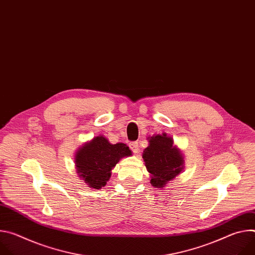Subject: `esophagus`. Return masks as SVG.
<instances>
[{
    "instance_id": "34e87169",
    "label": "esophagus",
    "mask_w": 255,
    "mask_h": 255,
    "mask_svg": "<svg viewBox=\"0 0 255 255\" xmlns=\"http://www.w3.org/2000/svg\"><path fill=\"white\" fill-rule=\"evenodd\" d=\"M129 147L130 149L134 152V153H138L139 152V146H138V143L137 142H131L129 144Z\"/></svg>"
}]
</instances>
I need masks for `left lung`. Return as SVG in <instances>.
<instances>
[{
  "instance_id": "obj_1",
  "label": "left lung",
  "mask_w": 255,
  "mask_h": 255,
  "mask_svg": "<svg viewBox=\"0 0 255 255\" xmlns=\"http://www.w3.org/2000/svg\"><path fill=\"white\" fill-rule=\"evenodd\" d=\"M149 144L143 150L142 158L150 173V184L163 189L185 168V157L166 133L155 134L147 138Z\"/></svg>"
}]
</instances>
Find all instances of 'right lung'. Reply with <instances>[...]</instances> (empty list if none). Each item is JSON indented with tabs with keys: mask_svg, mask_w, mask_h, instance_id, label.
Returning a JSON list of instances; mask_svg holds the SVG:
<instances>
[{
	"mask_svg": "<svg viewBox=\"0 0 255 255\" xmlns=\"http://www.w3.org/2000/svg\"><path fill=\"white\" fill-rule=\"evenodd\" d=\"M132 155L125 143L112 144L99 135L87 141L75 155V164L79 176L91 189L100 190L110 179L112 169L123 158Z\"/></svg>",
	"mask_w": 255,
	"mask_h": 255,
	"instance_id": "1",
	"label": "right lung"
}]
</instances>
